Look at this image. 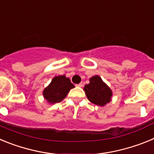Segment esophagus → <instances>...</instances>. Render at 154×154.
Returning a JSON list of instances; mask_svg holds the SVG:
<instances>
[{"mask_svg": "<svg viewBox=\"0 0 154 154\" xmlns=\"http://www.w3.org/2000/svg\"><path fill=\"white\" fill-rule=\"evenodd\" d=\"M75 85L78 87H82V85H82V82H80L79 84H77V85Z\"/></svg>", "mask_w": 154, "mask_h": 154, "instance_id": "34e87169", "label": "esophagus"}]
</instances>
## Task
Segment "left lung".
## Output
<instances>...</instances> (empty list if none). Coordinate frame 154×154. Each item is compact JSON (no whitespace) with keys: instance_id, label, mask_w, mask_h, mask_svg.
Returning a JSON list of instances; mask_svg holds the SVG:
<instances>
[{"instance_id":"left-lung-1","label":"left lung","mask_w":154,"mask_h":154,"mask_svg":"<svg viewBox=\"0 0 154 154\" xmlns=\"http://www.w3.org/2000/svg\"><path fill=\"white\" fill-rule=\"evenodd\" d=\"M83 90L91 103L100 106L110 103L112 97V89L97 75L89 79V83L85 85Z\"/></svg>"}]
</instances>
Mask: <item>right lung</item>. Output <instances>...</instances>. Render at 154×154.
<instances>
[{"instance_id": "add662e5", "label": "right lung", "mask_w": 154, "mask_h": 154, "mask_svg": "<svg viewBox=\"0 0 154 154\" xmlns=\"http://www.w3.org/2000/svg\"><path fill=\"white\" fill-rule=\"evenodd\" d=\"M73 88L75 85L65 75L55 76L43 90V96L48 103L55 104L62 101Z\"/></svg>"}]
</instances>
